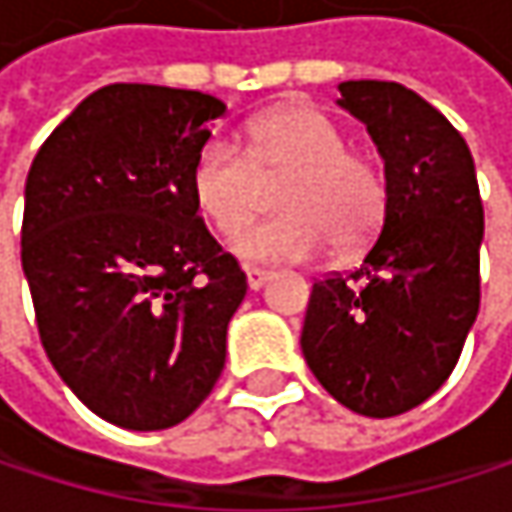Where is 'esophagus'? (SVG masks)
<instances>
[{
	"label": "esophagus",
	"mask_w": 512,
	"mask_h": 512,
	"mask_svg": "<svg viewBox=\"0 0 512 512\" xmlns=\"http://www.w3.org/2000/svg\"><path fill=\"white\" fill-rule=\"evenodd\" d=\"M272 278L269 269H260V266H246V281H249V290H260L266 281Z\"/></svg>",
	"instance_id": "obj_1"
}]
</instances>
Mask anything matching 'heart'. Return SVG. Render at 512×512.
<instances>
[{"label":"heart","mask_w":512,"mask_h":512,"mask_svg":"<svg viewBox=\"0 0 512 512\" xmlns=\"http://www.w3.org/2000/svg\"><path fill=\"white\" fill-rule=\"evenodd\" d=\"M282 180V213L245 227L262 203V186ZM189 195L201 219L234 237V252L249 263H305L335 249L370 243L388 210L382 165L347 148V133L317 106L293 103L255 118L237 151L207 139L189 165Z\"/></svg>","instance_id":"b5f03b06"}]
</instances>
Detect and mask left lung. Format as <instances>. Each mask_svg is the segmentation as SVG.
I'll return each mask as SVG.
<instances>
[{"mask_svg": "<svg viewBox=\"0 0 512 512\" xmlns=\"http://www.w3.org/2000/svg\"><path fill=\"white\" fill-rule=\"evenodd\" d=\"M385 159L388 210L364 260L314 281L302 353L347 409L391 418L451 376L480 308L483 204L460 130L397 85L341 82Z\"/></svg>", "mask_w": 512, "mask_h": 512, "instance_id": "8db88e82", "label": "left lung"}]
</instances>
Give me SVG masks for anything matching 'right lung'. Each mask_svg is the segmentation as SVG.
I'll list each match as a JSON object with an SVG mask.
<instances>
[{
	"instance_id": "right-lung-1",
	"label": "right lung",
	"mask_w": 512,
	"mask_h": 512,
	"mask_svg": "<svg viewBox=\"0 0 512 512\" xmlns=\"http://www.w3.org/2000/svg\"><path fill=\"white\" fill-rule=\"evenodd\" d=\"M222 115L201 91L115 82L52 130L26 177L20 260L41 344L124 430L180 424L225 367L249 284L189 195L192 156Z\"/></svg>"
}]
</instances>
